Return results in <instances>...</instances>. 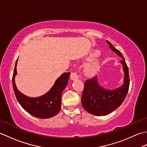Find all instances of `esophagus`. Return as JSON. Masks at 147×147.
Here are the masks:
<instances>
[{
  "mask_svg": "<svg viewBox=\"0 0 147 147\" xmlns=\"http://www.w3.org/2000/svg\"><path fill=\"white\" fill-rule=\"evenodd\" d=\"M70 77H71V79L73 80H75L78 79L79 78V76H78V75L76 72H73V73H71Z\"/></svg>",
  "mask_w": 147,
  "mask_h": 147,
  "instance_id": "1",
  "label": "esophagus"
}]
</instances>
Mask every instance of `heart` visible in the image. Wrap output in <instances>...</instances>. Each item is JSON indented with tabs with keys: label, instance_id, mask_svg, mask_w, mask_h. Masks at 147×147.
I'll return each mask as SVG.
<instances>
[{
	"label": "heart",
	"instance_id": "b5f03b06",
	"mask_svg": "<svg viewBox=\"0 0 147 147\" xmlns=\"http://www.w3.org/2000/svg\"><path fill=\"white\" fill-rule=\"evenodd\" d=\"M98 54L97 52H95L94 54H93V56H95ZM98 61H93L91 63L88 64V65H86V67L85 68V71L86 73L88 74V75H93V74H94L96 71L98 70Z\"/></svg>",
	"mask_w": 147,
	"mask_h": 147
}]
</instances>
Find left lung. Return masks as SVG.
<instances>
[{
    "mask_svg": "<svg viewBox=\"0 0 147 147\" xmlns=\"http://www.w3.org/2000/svg\"><path fill=\"white\" fill-rule=\"evenodd\" d=\"M107 42L112 51L123 59L121 62L124 71V83L117 89L107 90L98 85L96 76L86 80L84 83L82 104L87 112L95 115H106L118 108L124 100L129 90V70L123 55L110 42Z\"/></svg>",
    "mask_w": 147,
    "mask_h": 147,
    "instance_id": "obj_1",
    "label": "left lung"
}]
</instances>
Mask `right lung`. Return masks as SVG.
<instances>
[{
    "label": "right lung",
    "instance_id": "1",
    "mask_svg": "<svg viewBox=\"0 0 147 147\" xmlns=\"http://www.w3.org/2000/svg\"><path fill=\"white\" fill-rule=\"evenodd\" d=\"M16 62L12 76V86L18 102L24 110L33 116L47 119L55 116L61 109V95L68 83L71 73H64L56 80L55 84L49 91L42 96L30 98L22 94L18 90L14 83V77L17 73Z\"/></svg>",
    "mask_w": 147,
    "mask_h": 147
}]
</instances>
